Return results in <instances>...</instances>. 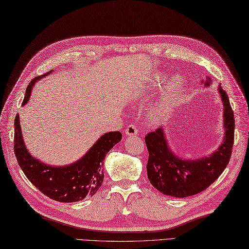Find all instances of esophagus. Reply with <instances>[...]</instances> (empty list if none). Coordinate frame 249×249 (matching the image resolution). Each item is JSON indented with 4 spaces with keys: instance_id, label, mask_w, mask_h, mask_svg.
<instances>
[{
    "instance_id": "1",
    "label": "esophagus",
    "mask_w": 249,
    "mask_h": 249,
    "mask_svg": "<svg viewBox=\"0 0 249 249\" xmlns=\"http://www.w3.org/2000/svg\"><path fill=\"white\" fill-rule=\"evenodd\" d=\"M125 134L126 135H136L137 134V132H138V127L134 124H130L129 125H127L126 127H125Z\"/></svg>"
}]
</instances>
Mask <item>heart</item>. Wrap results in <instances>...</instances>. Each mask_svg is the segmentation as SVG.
I'll return each mask as SVG.
<instances>
[{
  "mask_svg": "<svg viewBox=\"0 0 249 249\" xmlns=\"http://www.w3.org/2000/svg\"><path fill=\"white\" fill-rule=\"evenodd\" d=\"M178 95V85H175L174 88L166 93L163 97L158 100L157 104L153 107L152 111L149 114V119L153 124L163 123L171 116L173 113L175 103Z\"/></svg>",
  "mask_w": 249,
  "mask_h": 249,
  "instance_id": "b5f03b06",
  "label": "heart"
}]
</instances>
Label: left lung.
<instances>
[{
	"mask_svg": "<svg viewBox=\"0 0 249 249\" xmlns=\"http://www.w3.org/2000/svg\"><path fill=\"white\" fill-rule=\"evenodd\" d=\"M204 83L211 85L210 77ZM219 94L223 103L224 140L208 157L195 160L182 159L175 155L165 139L164 131L159 127L145 136L149 151L146 171L151 184L167 196L185 198L206 190L216 181L227 166L234 141V116L227 94L219 85Z\"/></svg>",
	"mask_w": 249,
	"mask_h": 249,
	"instance_id": "obj_1",
	"label": "left lung"
}]
</instances>
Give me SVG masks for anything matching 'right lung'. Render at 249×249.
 I'll return each mask as SVG.
<instances>
[{"label": "right lung", "instance_id": "1", "mask_svg": "<svg viewBox=\"0 0 249 249\" xmlns=\"http://www.w3.org/2000/svg\"><path fill=\"white\" fill-rule=\"evenodd\" d=\"M33 78L26 89L23 106L27 104L36 82L43 76ZM120 132H109L100 137L84 157L74 163L64 166L46 164L32 157L27 150L22 136L18 114L15 120V142L13 149L26 177L47 197L58 202H77L86 197H92L104 181V160L112 147L122 140Z\"/></svg>", "mask_w": 249, "mask_h": 249}]
</instances>
